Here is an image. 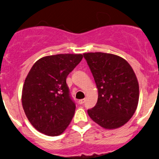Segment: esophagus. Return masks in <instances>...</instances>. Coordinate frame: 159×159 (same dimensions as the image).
<instances>
[{
	"instance_id": "obj_1",
	"label": "esophagus",
	"mask_w": 159,
	"mask_h": 159,
	"mask_svg": "<svg viewBox=\"0 0 159 159\" xmlns=\"http://www.w3.org/2000/svg\"><path fill=\"white\" fill-rule=\"evenodd\" d=\"M84 102H85V99H80V100L78 101V102H79V104H83V103H84Z\"/></svg>"
}]
</instances>
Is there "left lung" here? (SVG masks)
<instances>
[{"label": "left lung", "mask_w": 159, "mask_h": 159, "mask_svg": "<svg viewBox=\"0 0 159 159\" xmlns=\"http://www.w3.org/2000/svg\"><path fill=\"white\" fill-rule=\"evenodd\" d=\"M98 89L96 105L87 111L92 120L106 129L120 128L137 109L139 86L125 59L112 53H85Z\"/></svg>", "instance_id": "left-lung-1"}]
</instances>
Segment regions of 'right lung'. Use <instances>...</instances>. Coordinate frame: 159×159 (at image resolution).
Segmentation results:
<instances>
[{"mask_svg": "<svg viewBox=\"0 0 159 159\" xmlns=\"http://www.w3.org/2000/svg\"><path fill=\"white\" fill-rule=\"evenodd\" d=\"M80 53L47 56L37 60L23 86L25 115L38 132L57 136L66 130L75 113L66 80L83 59Z\"/></svg>", "mask_w": 159, "mask_h": 159, "instance_id": "1", "label": "right lung"}]
</instances>
